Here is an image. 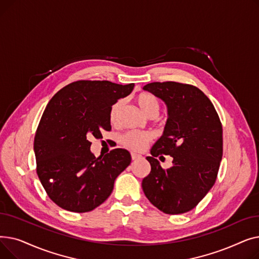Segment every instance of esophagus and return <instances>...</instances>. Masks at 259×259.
I'll return each instance as SVG.
<instances>
[{
	"label": "esophagus",
	"instance_id": "34e87169",
	"mask_svg": "<svg viewBox=\"0 0 259 259\" xmlns=\"http://www.w3.org/2000/svg\"><path fill=\"white\" fill-rule=\"evenodd\" d=\"M131 157H132V159H133V160H135V159H139V158H141V157H142V155L137 154V153H131Z\"/></svg>",
	"mask_w": 259,
	"mask_h": 259
}]
</instances>
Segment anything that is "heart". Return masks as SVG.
<instances>
[{
	"instance_id": "obj_1",
	"label": "heart",
	"mask_w": 259,
	"mask_h": 259,
	"mask_svg": "<svg viewBox=\"0 0 259 259\" xmlns=\"http://www.w3.org/2000/svg\"><path fill=\"white\" fill-rule=\"evenodd\" d=\"M138 105L141 108V110L148 116L152 114L158 113L159 105L154 95L151 93L143 92L141 93L137 99ZM121 107V101H116L110 108V112H109V118L112 124H115L118 119V114ZM151 141V134L148 132L142 131H129L122 135L120 142L125 147H127L130 150L133 151H142L147 147L148 143Z\"/></svg>"
}]
</instances>
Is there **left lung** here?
Listing matches in <instances>:
<instances>
[{"label": "left lung", "mask_w": 259, "mask_h": 259, "mask_svg": "<svg viewBox=\"0 0 259 259\" xmlns=\"http://www.w3.org/2000/svg\"><path fill=\"white\" fill-rule=\"evenodd\" d=\"M143 89L164 102L168 112L164 132L146 157L151 171L143 180L144 193L164 213H186L216 181L223 157L221 119L206 94L194 86L155 81ZM161 154L174 158L167 170L155 158Z\"/></svg>", "instance_id": "1"}]
</instances>
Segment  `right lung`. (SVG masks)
Listing matches in <instances>:
<instances>
[{
    "label": "right lung",
    "mask_w": 259,
    "mask_h": 259,
    "mask_svg": "<svg viewBox=\"0 0 259 259\" xmlns=\"http://www.w3.org/2000/svg\"><path fill=\"white\" fill-rule=\"evenodd\" d=\"M133 88V83L77 80L48 103L34 138L36 173L50 199L62 209L84 213L99 207L130 165L126 149L95 157L89 139L111 130V106Z\"/></svg>",
    "instance_id": "add662e5"
}]
</instances>
